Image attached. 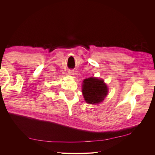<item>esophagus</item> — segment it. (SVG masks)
Returning <instances> with one entry per match:
<instances>
[{
	"label": "esophagus",
	"instance_id": "esophagus-1",
	"mask_svg": "<svg viewBox=\"0 0 155 155\" xmlns=\"http://www.w3.org/2000/svg\"><path fill=\"white\" fill-rule=\"evenodd\" d=\"M68 74H70V75H73V74H74V72H73V70H69L68 71Z\"/></svg>",
	"mask_w": 155,
	"mask_h": 155
}]
</instances>
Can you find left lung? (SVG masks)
Instances as JSON below:
<instances>
[{
    "label": "left lung",
    "instance_id": "8db88e82",
    "mask_svg": "<svg viewBox=\"0 0 155 155\" xmlns=\"http://www.w3.org/2000/svg\"><path fill=\"white\" fill-rule=\"evenodd\" d=\"M82 93L85 101L89 104H98L108 94V87L103 79L88 78L83 81Z\"/></svg>",
    "mask_w": 155,
    "mask_h": 155
}]
</instances>
